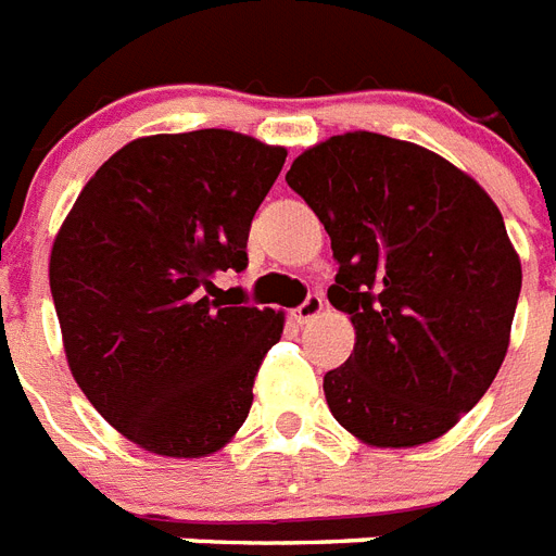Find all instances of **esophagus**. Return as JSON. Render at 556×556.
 Masks as SVG:
<instances>
[{"mask_svg":"<svg viewBox=\"0 0 556 556\" xmlns=\"http://www.w3.org/2000/svg\"><path fill=\"white\" fill-rule=\"evenodd\" d=\"M321 309H324V299L318 295V292H313V295H306L304 304L295 306V313L292 315H295V321L299 324H306V321H313L315 315L321 313Z\"/></svg>","mask_w":556,"mask_h":556,"instance_id":"esophagus-1","label":"esophagus"}]
</instances>
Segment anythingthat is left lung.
Listing matches in <instances>:
<instances>
[{"mask_svg":"<svg viewBox=\"0 0 556 556\" xmlns=\"http://www.w3.org/2000/svg\"><path fill=\"white\" fill-rule=\"evenodd\" d=\"M339 264L327 299L355 348L324 376L341 428L413 447L454 428L503 367L522 266L477 180L416 143L350 131L287 172Z\"/></svg>","mask_w":556,"mask_h":556,"instance_id":"obj_1","label":"left lung"}]
</instances>
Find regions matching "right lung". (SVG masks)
<instances>
[{
	"label": "right lung",
	"instance_id": "obj_1",
	"mask_svg": "<svg viewBox=\"0 0 556 556\" xmlns=\"http://www.w3.org/2000/svg\"><path fill=\"white\" fill-rule=\"evenodd\" d=\"M283 160L226 128L140 137L97 168L53 241L71 372L152 454H215L250 416L283 315L212 295L217 273L250 264L252 217Z\"/></svg>",
	"mask_w": 556,
	"mask_h": 556
}]
</instances>
